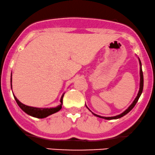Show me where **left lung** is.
Masks as SVG:
<instances>
[{
  "instance_id": "obj_1",
  "label": "left lung",
  "mask_w": 155,
  "mask_h": 155,
  "mask_svg": "<svg viewBox=\"0 0 155 155\" xmlns=\"http://www.w3.org/2000/svg\"><path fill=\"white\" fill-rule=\"evenodd\" d=\"M139 64H140V85H139V93L138 94H137V96L136 97V98L134 99V101H133V103L130 105V106L129 107V108H127V110H124L123 113H121V114H119V115L118 116H111V117H104V116H99V115H97V114H94V113H93L91 111V110L89 109L88 108H87L86 105V107L88 109L91 110V112H92V114L93 115L97 116V117H99V118H104V119H107V120H111V119H117V118H120L121 117H123L124 116H125L126 114H127L128 113H129L130 110H131V109L134 108V107L135 106V105L137 103V101H138L139 97H140V95H142V91H143V86H144V78H143V72H142V63H141V61L139 60Z\"/></svg>"
}]
</instances>
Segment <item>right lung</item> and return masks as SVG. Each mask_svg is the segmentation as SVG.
<instances>
[{"mask_svg": "<svg viewBox=\"0 0 155 155\" xmlns=\"http://www.w3.org/2000/svg\"><path fill=\"white\" fill-rule=\"evenodd\" d=\"M11 82L12 83V79L11 80ZM11 89H12V84H11ZM64 93H63L62 97L60 98V104L57 107L54 108H36V107H31L26 106V105L23 104L22 103H21L18 99L16 98V97L15 95L14 96L15 100H16L17 104L18 105V106L20 107L21 109L24 110L25 113L28 114L29 116H33V117L38 118H44L47 117V116L51 115V114H54V113L58 112L61 108H62V99L64 97Z\"/></svg>", "mask_w": 155, "mask_h": 155, "instance_id": "right-lung-1", "label": "right lung"}]
</instances>
